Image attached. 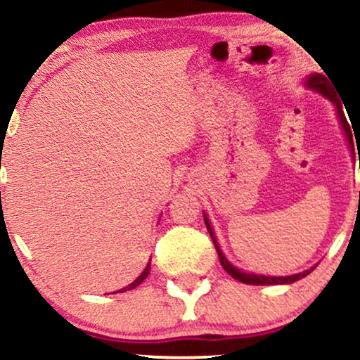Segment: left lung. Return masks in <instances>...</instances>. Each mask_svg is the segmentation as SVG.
<instances>
[{
    "label": "left lung",
    "mask_w": 360,
    "mask_h": 360,
    "mask_svg": "<svg viewBox=\"0 0 360 360\" xmlns=\"http://www.w3.org/2000/svg\"><path fill=\"white\" fill-rule=\"evenodd\" d=\"M307 86L315 89V91H319L320 94H323L325 97H328V99L332 101L333 104L337 105V112H339V117H340V122H342V128H344L345 134H347V139L350 143V148H354V139H352V131H350V124L347 122V117H345L344 111H342V105L339 103V97H337L335 92H333V89L330 87V84H328L327 77H323V75L320 74H315V75H310L307 80ZM204 221H205V226H207V231H209L210 238H212V243L215 249H217V255H219V261H221L222 268L226 269L227 273L231 274L232 278H236V280L240 281V283H248V285H286V283H295L298 280H302V278H305L307 274H310L311 269H307V271L303 273H298V274H291V276H263V274H249V273H244L240 271V269L234 268L229 261L226 259V256L222 255L221 248H219L217 240H215V236L212 232V227H210L209 224V219L204 215Z\"/></svg>",
    "instance_id": "1"
}]
</instances>
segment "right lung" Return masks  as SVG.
Segmentation results:
<instances>
[{"label":"right lung","instance_id":"add662e5","mask_svg":"<svg viewBox=\"0 0 360 360\" xmlns=\"http://www.w3.org/2000/svg\"><path fill=\"white\" fill-rule=\"evenodd\" d=\"M150 266H151V263H148V266H146V268H145V271H143L141 274H139V276L136 278V280H134L133 283H131V285H128V286H126V288H121L120 290V293H122V291H128V290H133V288H136V286L138 285H141V283L143 281H145L146 280V278H148V274H150Z\"/></svg>","mask_w":360,"mask_h":360}]
</instances>
